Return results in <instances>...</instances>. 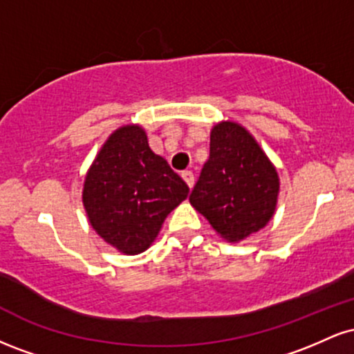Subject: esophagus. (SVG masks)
I'll list each match as a JSON object with an SVG mask.
<instances>
[{
  "label": "esophagus",
  "instance_id": "obj_1",
  "mask_svg": "<svg viewBox=\"0 0 354 354\" xmlns=\"http://www.w3.org/2000/svg\"><path fill=\"white\" fill-rule=\"evenodd\" d=\"M181 176H183V180L186 181V185H188L189 188H193V186H194V174H193V171H183Z\"/></svg>",
  "mask_w": 354,
  "mask_h": 354
}]
</instances>
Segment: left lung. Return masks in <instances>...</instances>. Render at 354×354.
Instances as JSON below:
<instances>
[{"label":"left lung","instance_id":"obj_1","mask_svg":"<svg viewBox=\"0 0 354 354\" xmlns=\"http://www.w3.org/2000/svg\"><path fill=\"white\" fill-rule=\"evenodd\" d=\"M279 193L276 168L246 128L221 121L211 129L209 158L189 203L230 243H238L273 218Z\"/></svg>","mask_w":354,"mask_h":354}]
</instances>
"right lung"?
<instances>
[{
	"label": "right lung",
	"mask_w": 354,
	"mask_h": 354,
	"mask_svg": "<svg viewBox=\"0 0 354 354\" xmlns=\"http://www.w3.org/2000/svg\"><path fill=\"white\" fill-rule=\"evenodd\" d=\"M188 193V185L149 148L145 129L126 124L111 133L88 169L83 205L89 225L108 245L138 254Z\"/></svg>",
	"instance_id": "obj_1"
}]
</instances>
